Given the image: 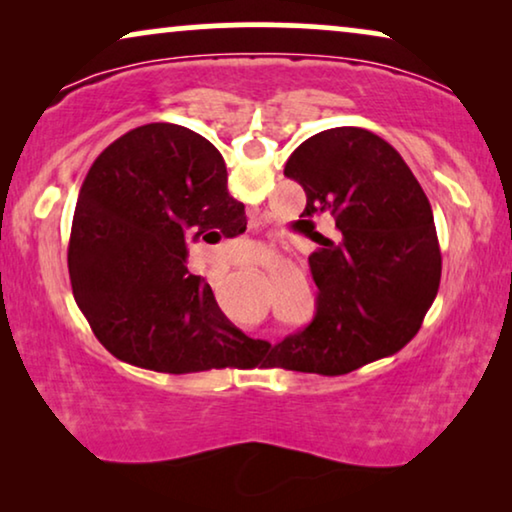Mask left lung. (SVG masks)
<instances>
[{
	"label": "left lung",
	"instance_id": "8db88e82",
	"mask_svg": "<svg viewBox=\"0 0 512 512\" xmlns=\"http://www.w3.org/2000/svg\"><path fill=\"white\" fill-rule=\"evenodd\" d=\"M284 174L303 186L305 226L331 216L310 256L317 314L272 349L270 366L345 375L415 338L440 284L431 202L394 146L363 128L305 139Z\"/></svg>",
	"mask_w": 512,
	"mask_h": 512
}]
</instances>
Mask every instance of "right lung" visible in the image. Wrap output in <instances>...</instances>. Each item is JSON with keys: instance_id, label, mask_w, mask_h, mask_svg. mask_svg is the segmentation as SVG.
<instances>
[{"instance_id": "add662e5", "label": "right lung", "mask_w": 512, "mask_h": 512, "mask_svg": "<svg viewBox=\"0 0 512 512\" xmlns=\"http://www.w3.org/2000/svg\"><path fill=\"white\" fill-rule=\"evenodd\" d=\"M247 230L228 193L221 153L172 123L130 130L88 170L69 235L74 300L116 359L156 373H200L254 359L205 279L186 268V242Z\"/></svg>"}]
</instances>
